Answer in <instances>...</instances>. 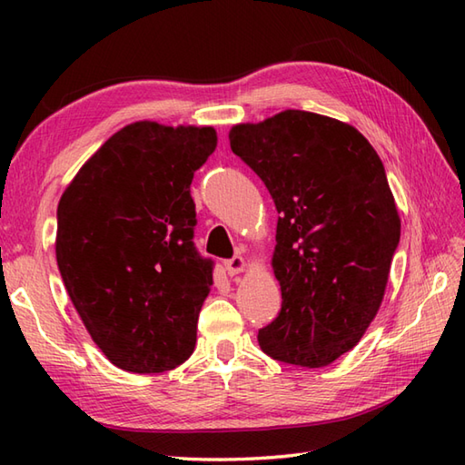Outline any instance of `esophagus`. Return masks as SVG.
<instances>
[{"mask_svg": "<svg viewBox=\"0 0 465 465\" xmlns=\"http://www.w3.org/2000/svg\"><path fill=\"white\" fill-rule=\"evenodd\" d=\"M223 265H225V272L230 273V275H238V273H242L245 268H248V263H245V260L242 258V255H233L232 260H225Z\"/></svg>", "mask_w": 465, "mask_h": 465, "instance_id": "34e87169", "label": "esophagus"}]
</instances>
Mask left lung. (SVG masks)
Masks as SVG:
<instances>
[{"label": "left lung", "instance_id": "left-lung-1", "mask_svg": "<svg viewBox=\"0 0 465 465\" xmlns=\"http://www.w3.org/2000/svg\"><path fill=\"white\" fill-rule=\"evenodd\" d=\"M230 145L280 213L272 268L282 310L260 348L302 368L328 365L370 328L400 243L380 155L353 125L302 110L233 125Z\"/></svg>", "mask_w": 465, "mask_h": 465}]
</instances>
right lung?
Instances as JSON below:
<instances>
[{"mask_svg":"<svg viewBox=\"0 0 465 465\" xmlns=\"http://www.w3.org/2000/svg\"><path fill=\"white\" fill-rule=\"evenodd\" d=\"M213 127L135 122L65 187L55 258L74 308L117 368L162 373L190 358L213 262L193 245L195 170Z\"/></svg>","mask_w":465,"mask_h":465,"instance_id":"obj_1","label":"right lung"}]
</instances>
